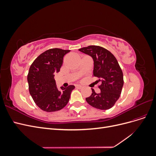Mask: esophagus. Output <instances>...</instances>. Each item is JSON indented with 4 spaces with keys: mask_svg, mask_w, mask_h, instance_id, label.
<instances>
[{
    "mask_svg": "<svg viewBox=\"0 0 156 156\" xmlns=\"http://www.w3.org/2000/svg\"><path fill=\"white\" fill-rule=\"evenodd\" d=\"M75 87H76V88H79V89L83 88V86H81V85H76Z\"/></svg>",
    "mask_w": 156,
    "mask_h": 156,
    "instance_id": "34e87169",
    "label": "esophagus"
}]
</instances>
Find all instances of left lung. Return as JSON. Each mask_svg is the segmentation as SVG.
I'll return each mask as SVG.
<instances>
[{
    "instance_id": "1",
    "label": "left lung",
    "mask_w": 156,
    "mask_h": 156,
    "mask_svg": "<svg viewBox=\"0 0 156 156\" xmlns=\"http://www.w3.org/2000/svg\"><path fill=\"white\" fill-rule=\"evenodd\" d=\"M79 51L92 56L93 76L101 82L98 87L101 92L97 94L92 88L91 96L87 98L86 101L98 109L111 108L119 99L124 85L123 73L116 58L109 51L100 46L89 45Z\"/></svg>"
}]
</instances>
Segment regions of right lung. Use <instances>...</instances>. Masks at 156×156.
<instances>
[{"mask_svg":"<svg viewBox=\"0 0 156 156\" xmlns=\"http://www.w3.org/2000/svg\"><path fill=\"white\" fill-rule=\"evenodd\" d=\"M70 50L50 49L40 55L29 68L27 75L29 92L36 105L46 112L63 108L69 101L75 86L56 87L55 74L59 72L64 56Z\"/></svg>","mask_w":156,"mask_h":156,"instance_id":"obj_1","label":"right lung"}]
</instances>
